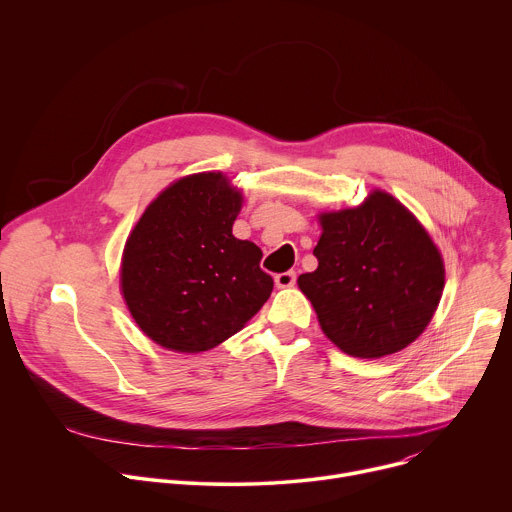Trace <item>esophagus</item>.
I'll return each mask as SVG.
<instances>
[{"instance_id": "obj_1", "label": "esophagus", "mask_w": 512, "mask_h": 512, "mask_svg": "<svg viewBox=\"0 0 512 512\" xmlns=\"http://www.w3.org/2000/svg\"><path fill=\"white\" fill-rule=\"evenodd\" d=\"M274 282H276L278 288H290V286H294V282H296V272H292V270L280 272V274L274 276Z\"/></svg>"}]
</instances>
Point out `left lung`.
<instances>
[{"mask_svg": "<svg viewBox=\"0 0 512 512\" xmlns=\"http://www.w3.org/2000/svg\"><path fill=\"white\" fill-rule=\"evenodd\" d=\"M319 266L298 276L323 333L347 355L379 359L414 343L444 290V260L426 228L375 189L357 208L319 216Z\"/></svg>", "mask_w": 512, "mask_h": 512, "instance_id": "obj_1", "label": "left lung"}]
</instances>
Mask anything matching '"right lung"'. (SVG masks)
I'll return each instance as SVG.
<instances>
[{
    "label": "right lung",
    "mask_w": 512,
    "mask_h": 512,
    "mask_svg": "<svg viewBox=\"0 0 512 512\" xmlns=\"http://www.w3.org/2000/svg\"><path fill=\"white\" fill-rule=\"evenodd\" d=\"M242 193L222 173L177 179L133 228L121 264V290L139 329L177 353L214 349L262 309L274 280L262 250L232 226Z\"/></svg>",
    "instance_id": "right-lung-1"
}]
</instances>
